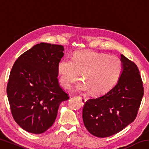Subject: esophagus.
<instances>
[{
  "mask_svg": "<svg viewBox=\"0 0 149 149\" xmlns=\"http://www.w3.org/2000/svg\"><path fill=\"white\" fill-rule=\"evenodd\" d=\"M78 97L80 98V99L81 100V102H82V104H84V103L86 102V99L84 97H82V96H78Z\"/></svg>",
  "mask_w": 149,
  "mask_h": 149,
  "instance_id": "34e87169",
  "label": "esophagus"
}]
</instances>
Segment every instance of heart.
Masks as SVG:
<instances>
[{
  "label": "heart",
  "instance_id": "b5f03b06",
  "mask_svg": "<svg viewBox=\"0 0 149 149\" xmlns=\"http://www.w3.org/2000/svg\"><path fill=\"white\" fill-rule=\"evenodd\" d=\"M123 68L122 62L114 55L91 51H79L72 58H64L58 65L60 81L63 87L70 88L79 79L83 81L75 89L100 95L109 91L119 79Z\"/></svg>",
  "mask_w": 149,
  "mask_h": 149
}]
</instances>
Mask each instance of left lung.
<instances>
[{
	"mask_svg": "<svg viewBox=\"0 0 149 149\" xmlns=\"http://www.w3.org/2000/svg\"><path fill=\"white\" fill-rule=\"evenodd\" d=\"M123 68L118 84L105 94L85 102L83 120L90 133L97 137L120 132L137 117L144 88L134 62L121 54Z\"/></svg>",
	"mask_w": 149,
	"mask_h": 149,
	"instance_id": "left-lung-1",
	"label": "left lung"
}]
</instances>
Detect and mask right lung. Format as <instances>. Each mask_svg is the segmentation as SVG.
Instances as JSON below:
<instances>
[{
    "mask_svg": "<svg viewBox=\"0 0 149 149\" xmlns=\"http://www.w3.org/2000/svg\"><path fill=\"white\" fill-rule=\"evenodd\" d=\"M60 45L41 42L18 57L12 66L6 93L14 120L22 129L41 134L49 129L68 95L60 86Z\"/></svg>",
    "mask_w": 149,
    "mask_h": 149,
    "instance_id": "add662e5",
    "label": "right lung"
}]
</instances>
